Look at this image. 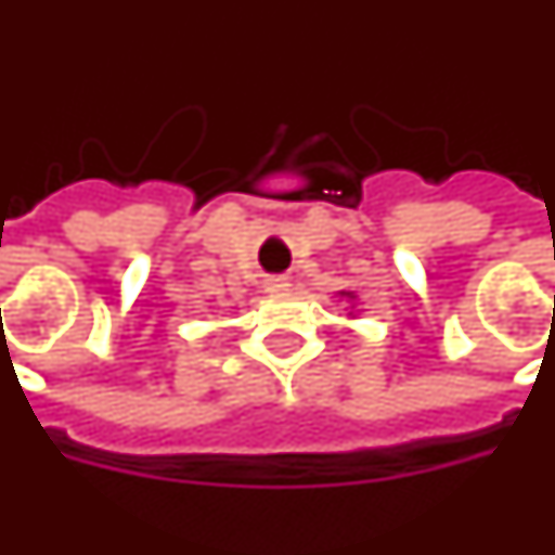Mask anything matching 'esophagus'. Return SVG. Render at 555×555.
<instances>
[{"mask_svg": "<svg viewBox=\"0 0 555 555\" xmlns=\"http://www.w3.org/2000/svg\"><path fill=\"white\" fill-rule=\"evenodd\" d=\"M264 288L270 291V294H285V291H288V279H285V276H270L264 282Z\"/></svg>", "mask_w": 555, "mask_h": 555, "instance_id": "esophagus-1", "label": "esophagus"}]
</instances>
